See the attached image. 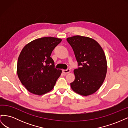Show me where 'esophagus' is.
Wrapping results in <instances>:
<instances>
[{
  "mask_svg": "<svg viewBox=\"0 0 128 128\" xmlns=\"http://www.w3.org/2000/svg\"><path fill=\"white\" fill-rule=\"evenodd\" d=\"M63 72L65 74H66L69 73L70 72V69H66V70H63Z\"/></svg>",
  "mask_w": 128,
  "mask_h": 128,
  "instance_id": "obj_1",
  "label": "esophagus"
}]
</instances>
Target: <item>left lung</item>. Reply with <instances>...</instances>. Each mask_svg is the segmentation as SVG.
Wrapping results in <instances>:
<instances>
[{
  "label": "left lung",
  "instance_id": "8db88e82",
  "mask_svg": "<svg viewBox=\"0 0 128 128\" xmlns=\"http://www.w3.org/2000/svg\"><path fill=\"white\" fill-rule=\"evenodd\" d=\"M80 67L74 73L75 80L70 83L72 90L78 94H94L101 87L105 78L107 64L104 50L91 38L76 35L67 38Z\"/></svg>",
  "mask_w": 128,
  "mask_h": 128
}]
</instances>
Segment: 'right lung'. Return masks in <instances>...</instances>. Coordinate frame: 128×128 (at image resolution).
Here are the masks:
<instances>
[{
  "instance_id": "add662e5",
  "label": "right lung",
  "mask_w": 128,
  "mask_h": 128,
  "mask_svg": "<svg viewBox=\"0 0 128 128\" xmlns=\"http://www.w3.org/2000/svg\"><path fill=\"white\" fill-rule=\"evenodd\" d=\"M62 40L44 37L34 40L23 48L17 64V74L23 86L29 92L42 96L51 91L62 70L54 68L50 57Z\"/></svg>"
}]
</instances>
